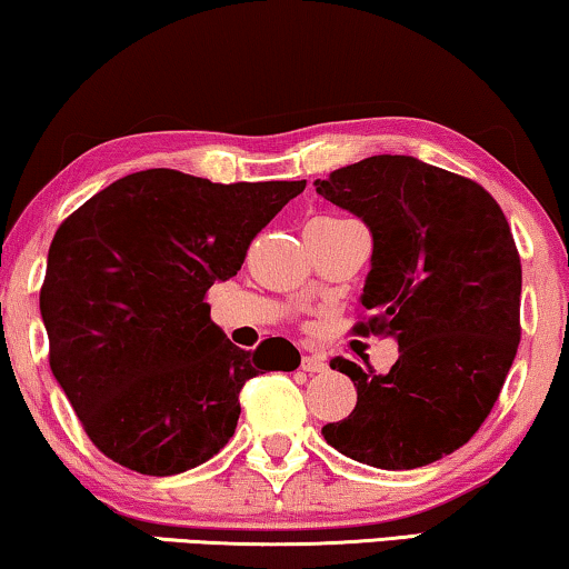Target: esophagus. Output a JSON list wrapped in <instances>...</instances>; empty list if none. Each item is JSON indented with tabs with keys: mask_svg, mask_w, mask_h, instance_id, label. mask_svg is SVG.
<instances>
[{
	"mask_svg": "<svg viewBox=\"0 0 569 569\" xmlns=\"http://www.w3.org/2000/svg\"><path fill=\"white\" fill-rule=\"evenodd\" d=\"M300 368L306 370V372H326V370H329V365H326L323 357L306 355V357H302V360H300Z\"/></svg>",
	"mask_w": 569,
	"mask_h": 569,
	"instance_id": "obj_1",
	"label": "esophagus"
}]
</instances>
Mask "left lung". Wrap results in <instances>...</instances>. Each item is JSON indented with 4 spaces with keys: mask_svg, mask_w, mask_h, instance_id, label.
I'll list each match as a JSON object with an SVG mask.
<instances>
[{
    "mask_svg": "<svg viewBox=\"0 0 569 569\" xmlns=\"http://www.w3.org/2000/svg\"><path fill=\"white\" fill-rule=\"evenodd\" d=\"M372 232L355 333L401 347L386 376L333 357L357 407L323 427L339 453L376 469H419L473 438L520 341V256L492 193L409 154H372L316 181Z\"/></svg>",
    "mask_w": 569,
    "mask_h": 569,
    "instance_id": "obj_1",
    "label": "left lung"
}]
</instances>
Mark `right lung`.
I'll use <instances>...</instances> for the list:
<instances>
[{
  "label": "right lung",
  "mask_w": 569,
  "mask_h": 569,
  "mask_svg": "<svg viewBox=\"0 0 569 569\" xmlns=\"http://www.w3.org/2000/svg\"><path fill=\"white\" fill-rule=\"evenodd\" d=\"M306 181L212 183L181 170L123 176L59 224L41 287L49 365L100 453L170 477L220 453L240 388L295 370L282 337L253 352L209 318L207 290Z\"/></svg>",
  "instance_id": "add662e5"
}]
</instances>
